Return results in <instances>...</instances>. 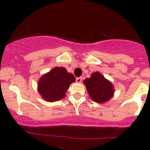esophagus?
<instances>
[{"label": "esophagus", "instance_id": "1", "mask_svg": "<svg viewBox=\"0 0 150 150\" xmlns=\"http://www.w3.org/2000/svg\"><path fill=\"white\" fill-rule=\"evenodd\" d=\"M76 82L78 83H80L82 82V78H81V77H79V78H76Z\"/></svg>", "mask_w": 150, "mask_h": 150}]
</instances>
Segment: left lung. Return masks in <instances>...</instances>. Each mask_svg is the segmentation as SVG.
I'll use <instances>...</instances> for the list:
<instances>
[{"label":"left lung","instance_id":"8db88e82","mask_svg":"<svg viewBox=\"0 0 150 150\" xmlns=\"http://www.w3.org/2000/svg\"><path fill=\"white\" fill-rule=\"evenodd\" d=\"M89 96L97 103L102 104L108 102L114 96L115 89L112 83L106 79L99 72L91 73L89 78L83 81Z\"/></svg>","mask_w":150,"mask_h":150}]
</instances>
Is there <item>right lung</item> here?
Masks as SVG:
<instances>
[{
  "label": "right lung",
  "instance_id": "1",
  "mask_svg": "<svg viewBox=\"0 0 150 150\" xmlns=\"http://www.w3.org/2000/svg\"><path fill=\"white\" fill-rule=\"evenodd\" d=\"M75 78L64 67H57L43 74L38 82V91L45 101L57 102L64 99Z\"/></svg>",
  "mask_w": 150,
  "mask_h": 150
}]
</instances>
